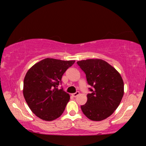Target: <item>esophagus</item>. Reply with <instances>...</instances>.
<instances>
[{
    "label": "esophagus",
    "instance_id": "34e87169",
    "mask_svg": "<svg viewBox=\"0 0 146 146\" xmlns=\"http://www.w3.org/2000/svg\"><path fill=\"white\" fill-rule=\"evenodd\" d=\"M79 94H80V93H79L78 91H76V93L71 94V95H72L73 97H77V96L79 95Z\"/></svg>",
    "mask_w": 146,
    "mask_h": 146
}]
</instances>
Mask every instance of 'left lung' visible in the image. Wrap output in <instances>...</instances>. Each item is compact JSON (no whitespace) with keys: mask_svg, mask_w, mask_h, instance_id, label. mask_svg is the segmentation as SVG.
I'll return each mask as SVG.
<instances>
[{"mask_svg":"<svg viewBox=\"0 0 146 146\" xmlns=\"http://www.w3.org/2000/svg\"><path fill=\"white\" fill-rule=\"evenodd\" d=\"M85 73L90 93L88 100L81 106L82 112L89 119L100 121L111 115L117 110L123 95V82L119 73L101 59L78 61Z\"/></svg>","mask_w":146,"mask_h":146,"instance_id":"obj_1","label":"left lung"}]
</instances>
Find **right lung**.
<instances>
[{
  "mask_svg": "<svg viewBox=\"0 0 146 146\" xmlns=\"http://www.w3.org/2000/svg\"><path fill=\"white\" fill-rule=\"evenodd\" d=\"M75 62L47 58L28 71L23 95L31 111L38 118L51 121L63 113L70 97L62 88L58 90V86L63 74Z\"/></svg>",
  "mask_w": 146,
  "mask_h": 146,
  "instance_id": "1",
  "label": "right lung"
}]
</instances>
